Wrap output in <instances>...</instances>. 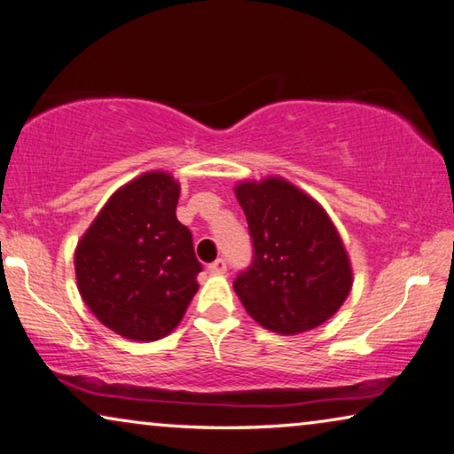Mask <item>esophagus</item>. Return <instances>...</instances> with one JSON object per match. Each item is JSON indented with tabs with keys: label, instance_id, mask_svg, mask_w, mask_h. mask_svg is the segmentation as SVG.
<instances>
[{
	"label": "esophagus",
	"instance_id": "1",
	"mask_svg": "<svg viewBox=\"0 0 454 454\" xmlns=\"http://www.w3.org/2000/svg\"><path fill=\"white\" fill-rule=\"evenodd\" d=\"M209 270H212V273H226V269H228V262H226V259H215L212 265L207 267Z\"/></svg>",
	"mask_w": 454,
	"mask_h": 454
}]
</instances>
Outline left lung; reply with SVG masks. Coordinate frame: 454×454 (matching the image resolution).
<instances>
[{
  "instance_id": "8db88e82",
  "label": "left lung",
  "mask_w": 454,
  "mask_h": 454,
  "mask_svg": "<svg viewBox=\"0 0 454 454\" xmlns=\"http://www.w3.org/2000/svg\"><path fill=\"white\" fill-rule=\"evenodd\" d=\"M253 240V262L236 275L247 312L273 333L320 326L342 306L353 270L328 214L279 177L236 187Z\"/></svg>"
}]
</instances>
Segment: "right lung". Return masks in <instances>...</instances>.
<instances>
[{"label":"right lung","mask_w":454,"mask_h":454,"mask_svg":"<svg viewBox=\"0 0 454 454\" xmlns=\"http://www.w3.org/2000/svg\"><path fill=\"white\" fill-rule=\"evenodd\" d=\"M179 184L153 171L118 189L79 240L77 286L101 324L130 340H159L177 326L201 270L177 220Z\"/></svg>","instance_id":"1"}]
</instances>
